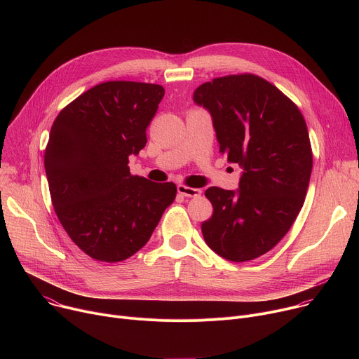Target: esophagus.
<instances>
[{
	"label": "esophagus",
	"mask_w": 359,
	"mask_h": 359,
	"mask_svg": "<svg viewBox=\"0 0 359 359\" xmlns=\"http://www.w3.org/2000/svg\"><path fill=\"white\" fill-rule=\"evenodd\" d=\"M177 191L184 196V197H198L201 194V190L200 189H194V187H187V186H183V184H179L177 186Z\"/></svg>",
	"instance_id": "obj_1"
}]
</instances>
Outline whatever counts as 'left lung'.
Here are the masks:
<instances>
[{
    "label": "left lung",
    "instance_id": "left-lung-1",
    "mask_svg": "<svg viewBox=\"0 0 359 359\" xmlns=\"http://www.w3.org/2000/svg\"><path fill=\"white\" fill-rule=\"evenodd\" d=\"M196 105L213 121L220 153L243 172L237 190L209 187L213 216L201 224L220 257L243 263L270 251L297 219L310 184L313 153L299 109L251 74L200 85Z\"/></svg>",
    "mask_w": 359,
    "mask_h": 359
}]
</instances>
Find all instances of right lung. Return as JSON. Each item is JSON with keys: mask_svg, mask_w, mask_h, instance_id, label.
<instances>
[{"mask_svg": "<svg viewBox=\"0 0 359 359\" xmlns=\"http://www.w3.org/2000/svg\"><path fill=\"white\" fill-rule=\"evenodd\" d=\"M161 85L99 83L64 108L50 128L45 173L55 213L89 257L116 263L139 251L176 197L175 183L129 172V156L144 147Z\"/></svg>", "mask_w": 359, "mask_h": 359, "instance_id": "add662e5", "label": "right lung"}]
</instances>
